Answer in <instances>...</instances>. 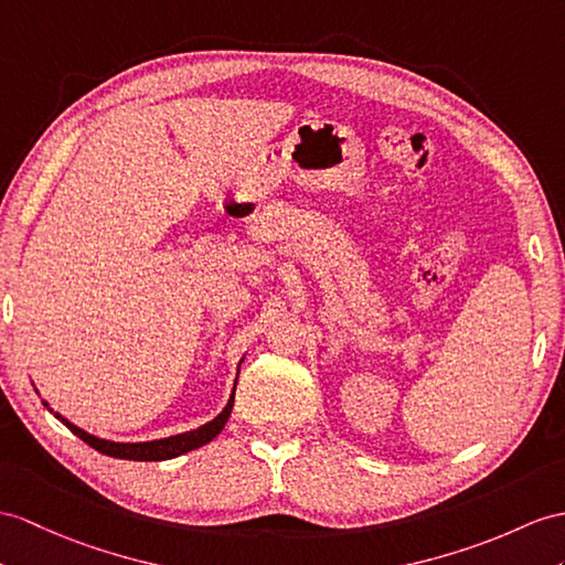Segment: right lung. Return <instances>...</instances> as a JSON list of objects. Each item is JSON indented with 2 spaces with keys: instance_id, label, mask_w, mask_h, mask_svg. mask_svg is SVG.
Segmentation results:
<instances>
[{
  "instance_id": "obj_1",
  "label": "right lung",
  "mask_w": 565,
  "mask_h": 565,
  "mask_svg": "<svg viewBox=\"0 0 565 565\" xmlns=\"http://www.w3.org/2000/svg\"><path fill=\"white\" fill-rule=\"evenodd\" d=\"M235 386H237V383H235ZM232 405H235V391H232L225 409L220 412V415L213 422L199 426V429H194V431H184V434H177V436H170V438H158V441H143V444L105 441V438H98V436H93V434H88L84 429H78L76 424L64 419L60 412H54L50 405H47V409L54 412V417H57L62 424H66L68 429H72V434H76L81 438V441H86L90 448L103 452V456L121 458V460H146V462H153V460H170V458H177V456H184V452L194 450V448H201V446H205L209 441H213V438L220 431H223V426L227 424Z\"/></svg>"
}]
</instances>
